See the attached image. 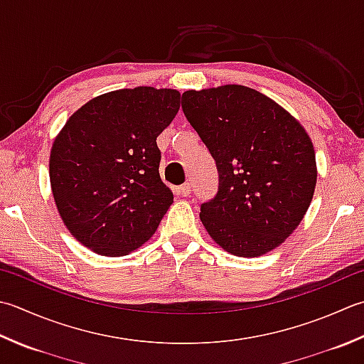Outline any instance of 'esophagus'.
I'll list each match as a JSON object with an SVG mask.
<instances>
[{"label": "esophagus", "mask_w": 364, "mask_h": 364, "mask_svg": "<svg viewBox=\"0 0 364 364\" xmlns=\"http://www.w3.org/2000/svg\"><path fill=\"white\" fill-rule=\"evenodd\" d=\"M178 192H180L181 197H189V194H191V184L189 183H184L183 186L178 188Z\"/></svg>", "instance_id": "obj_1"}]
</instances>
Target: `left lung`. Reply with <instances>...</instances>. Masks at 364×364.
I'll list each match as a JSON object with an SVG mask.
<instances>
[{
    "instance_id": "left-lung-1",
    "label": "left lung",
    "mask_w": 364,
    "mask_h": 364,
    "mask_svg": "<svg viewBox=\"0 0 364 364\" xmlns=\"http://www.w3.org/2000/svg\"><path fill=\"white\" fill-rule=\"evenodd\" d=\"M183 112L216 161L219 191L200 220L238 257L281 246L303 220L317 183L316 151L294 115L245 85L183 92Z\"/></svg>"
}]
</instances>
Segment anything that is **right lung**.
Returning a JSON list of instances; mask_svg holds the SVG:
<instances>
[{"label":"right lung","instance_id":"add662e5","mask_svg":"<svg viewBox=\"0 0 364 364\" xmlns=\"http://www.w3.org/2000/svg\"><path fill=\"white\" fill-rule=\"evenodd\" d=\"M180 97L154 87L105 92L74 112L55 137L48 175L56 210L92 252H134L173 203L156 139L176 117Z\"/></svg>","mask_w":364,"mask_h":364}]
</instances>
